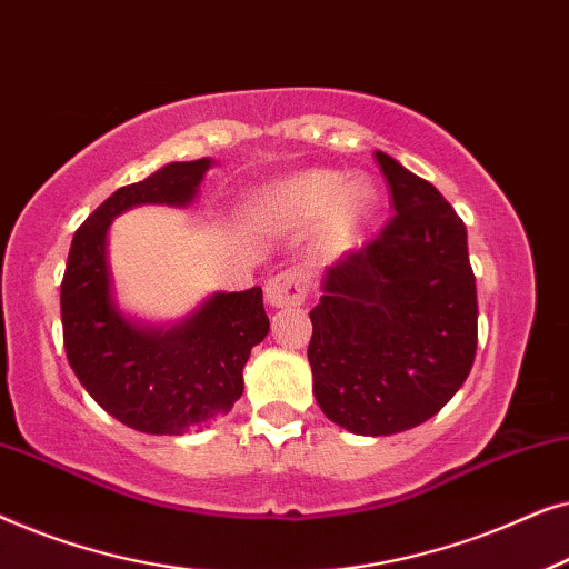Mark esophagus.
Returning <instances> with one entry per match:
<instances>
[{
    "mask_svg": "<svg viewBox=\"0 0 569 569\" xmlns=\"http://www.w3.org/2000/svg\"><path fill=\"white\" fill-rule=\"evenodd\" d=\"M263 292H267V302L271 308H290L306 302L308 284L298 269H284L269 279Z\"/></svg>",
    "mask_w": 569,
    "mask_h": 569,
    "instance_id": "1",
    "label": "esophagus"
}]
</instances>
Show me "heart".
Instances as JSON below:
<instances>
[{"mask_svg": "<svg viewBox=\"0 0 569 569\" xmlns=\"http://www.w3.org/2000/svg\"><path fill=\"white\" fill-rule=\"evenodd\" d=\"M271 207L300 224L321 222L331 214V232L341 240L376 212L378 191L368 181L347 183L345 176L333 170H313L279 186L271 193Z\"/></svg>", "mask_w": 569, "mask_h": 569, "instance_id": "1", "label": "heart"}]
</instances>
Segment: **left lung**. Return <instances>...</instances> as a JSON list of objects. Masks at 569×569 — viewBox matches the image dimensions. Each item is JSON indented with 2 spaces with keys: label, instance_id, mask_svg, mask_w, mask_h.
<instances>
[{
  "label": "left lung",
  "instance_id": "obj_1",
  "mask_svg": "<svg viewBox=\"0 0 569 569\" xmlns=\"http://www.w3.org/2000/svg\"><path fill=\"white\" fill-rule=\"evenodd\" d=\"M393 217L323 277L308 360L323 415L393 435L438 415L477 357V282L466 224L430 181L376 152Z\"/></svg>",
  "mask_w": 569,
  "mask_h": 569
}]
</instances>
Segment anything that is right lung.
<instances>
[{"mask_svg": "<svg viewBox=\"0 0 569 569\" xmlns=\"http://www.w3.org/2000/svg\"><path fill=\"white\" fill-rule=\"evenodd\" d=\"M209 162H170L111 193L72 238L61 279L67 360L92 399L127 427L178 435L212 422L243 393L251 349L267 337L261 287L217 292L173 329H139L111 300L106 236L137 204L183 207L197 197Z\"/></svg>", "mask_w": 569, "mask_h": 569, "instance_id": "obj_1", "label": "right lung"}]
</instances>
